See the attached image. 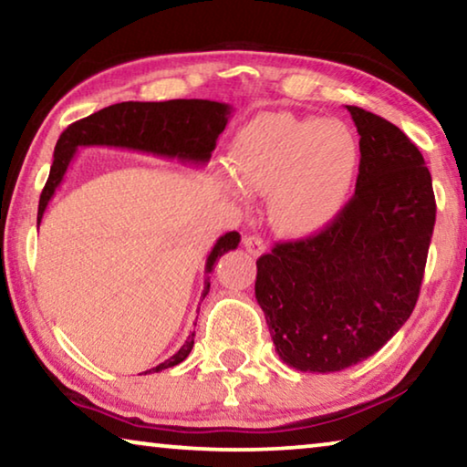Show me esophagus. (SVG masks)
<instances>
[{
  "label": "esophagus",
  "instance_id": "1",
  "mask_svg": "<svg viewBox=\"0 0 467 467\" xmlns=\"http://www.w3.org/2000/svg\"><path fill=\"white\" fill-rule=\"evenodd\" d=\"M243 245H245V249L249 251L251 255H262L264 251H265V243H264V239L262 236H257V234H249V236H245V239H243Z\"/></svg>",
  "mask_w": 467,
  "mask_h": 467
}]
</instances>
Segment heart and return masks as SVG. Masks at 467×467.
<instances>
[{
	"instance_id": "heart-1",
	"label": "heart",
	"mask_w": 467,
	"mask_h": 467,
	"mask_svg": "<svg viewBox=\"0 0 467 467\" xmlns=\"http://www.w3.org/2000/svg\"><path fill=\"white\" fill-rule=\"evenodd\" d=\"M226 161L241 191L270 195L274 231L307 236L343 207L359 147L345 124L276 112L251 120L234 137Z\"/></svg>"
}]
</instances>
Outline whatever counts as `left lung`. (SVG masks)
I'll return each mask as SVG.
<instances>
[{
  "mask_svg": "<svg viewBox=\"0 0 467 467\" xmlns=\"http://www.w3.org/2000/svg\"><path fill=\"white\" fill-rule=\"evenodd\" d=\"M359 132L355 195L309 239L257 260L255 299L278 358L340 372L374 355L416 307L436 202L424 158L401 129L347 106Z\"/></svg>",
  "mask_w": 467,
  "mask_h": 467,
  "instance_id": "8db88e82",
  "label": "left lung"
}]
</instances>
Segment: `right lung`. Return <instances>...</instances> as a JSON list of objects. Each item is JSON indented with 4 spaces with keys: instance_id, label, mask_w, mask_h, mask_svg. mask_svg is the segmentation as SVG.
<instances>
[{
    "instance_id": "right-lung-1",
    "label": "right lung",
    "mask_w": 467,
    "mask_h": 467,
    "mask_svg": "<svg viewBox=\"0 0 467 467\" xmlns=\"http://www.w3.org/2000/svg\"><path fill=\"white\" fill-rule=\"evenodd\" d=\"M233 108L228 103L210 99H170V101H122L116 106L103 108L99 112L70 124L56 143L54 164L49 170V179L43 187L39 199L36 226L41 224L46 207L54 197L56 189L64 181L66 170L78 147L108 145L127 147L132 151H145L161 158H179L191 164L210 161L216 139L224 130ZM128 129L124 130L123 127ZM241 234L233 231L222 234L210 251L205 262V286L202 301L210 293V274L213 264L226 251L239 247ZM195 343V332H191L184 345L164 364L147 369L143 374L161 372V369L179 366L189 358Z\"/></svg>"
}]
</instances>
